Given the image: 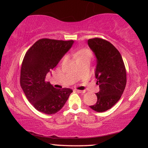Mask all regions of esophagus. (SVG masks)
<instances>
[{"label": "esophagus", "instance_id": "34e87169", "mask_svg": "<svg viewBox=\"0 0 148 148\" xmlns=\"http://www.w3.org/2000/svg\"><path fill=\"white\" fill-rule=\"evenodd\" d=\"M76 92L78 93H82V94H84V93L86 92V91L85 90H76Z\"/></svg>", "mask_w": 148, "mask_h": 148}]
</instances>
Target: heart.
<instances>
[{
  "label": "heart",
  "instance_id": "obj_1",
  "mask_svg": "<svg viewBox=\"0 0 148 148\" xmlns=\"http://www.w3.org/2000/svg\"><path fill=\"white\" fill-rule=\"evenodd\" d=\"M92 56L91 51L88 49H81L77 51L76 53V60H90Z\"/></svg>",
  "mask_w": 148,
  "mask_h": 148
}]
</instances>
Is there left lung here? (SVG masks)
I'll list each match as a JSON object with an SVG mask.
<instances>
[{"label":"left lung","mask_w":148,"mask_h":148,"mask_svg":"<svg viewBox=\"0 0 148 148\" xmlns=\"http://www.w3.org/2000/svg\"><path fill=\"white\" fill-rule=\"evenodd\" d=\"M88 46L96 58L95 76L99 92L97 101L90 108L97 112L110 109L121 97L127 83V74L121 54L106 40L90 39Z\"/></svg>","instance_id":"8db88e82"}]
</instances>
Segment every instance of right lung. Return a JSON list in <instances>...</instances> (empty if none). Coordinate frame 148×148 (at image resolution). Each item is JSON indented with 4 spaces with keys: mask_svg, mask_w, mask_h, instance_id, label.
<instances>
[{
    "mask_svg": "<svg viewBox=\"0 0 148 148\" xmlns=\"http://www.w3.org/2000/svg\"><path fill=\"white\" fill-rule=\"evenodd\" d=\"M74 41L41 39L25 53L21 69L20 85L35 109L54 114L63 107L72 92L69 88L56 89L45 78L72 48Z\"/></svg>",
    "mask_w": 148,
    "mask_h": 148,
    "instance_id": "obj_1",
    "label": "right lung"
}]
</instances>
